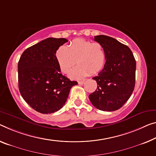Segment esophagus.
I'll list each match as a JSON object with an SVG mask.
<instances>
[{
	"mask_svg": "<svg viewBox=\"0 0 156 156\" xmlns=\"http://www.w3.org/2000/svg\"><path fill=\"white\" fill-rule=\"evenodd\" d=\"M85 83V81H78V83L80 85H82V84H83V83Z\"/></svg>",
	"mask_w": 156,
	"mask_h": 156,
	"instance_id": "obj_1",
	"label": "esophagus"
}]
</instances>
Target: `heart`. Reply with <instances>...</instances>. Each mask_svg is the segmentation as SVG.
<instances>
[{
	"mask_svg": "<svg viewBox=\"0 0 156 156\" xmlns=\"http://www.w3.org/2000/svg\"><path fill=\"white\" fill-rule=\"evenodd\" d=\"M56 59L59 68L64 74L69 73L73 80H81L90 75H95L102 70L107 60L104 46L98 42L78 39L72 42L69 47L61 46L56 51Z\"/></svg>",
	"mask_w": 156,
	"mask_h": 156,
	"instance_id": "b5f03b06",
	"label": "heart"
}]
</instances>
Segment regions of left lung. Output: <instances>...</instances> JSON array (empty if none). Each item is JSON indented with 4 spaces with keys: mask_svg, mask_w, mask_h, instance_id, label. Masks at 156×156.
Segmentation results:
<instances>
[{
    "mask_svg": "<svg viewBox=\"0 0 156 156\" xmlns=\"http://www.w3.org/2000/svg\"><path fill=\"white\" fill-rule=\"evenodd\" d=\"M93 40L104 46L107 60L102 71L93 77L98 87L89 100L98 109L113 112L123 107L133 92L136 61L130 48L113 37L100 35Z\"/></svg>",
    "mask_w": 156,
    "mask_h": 156,
    "instance_id": "1",
    "label": "left lung"
}]
</instances>
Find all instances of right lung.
<instances>
[{
	"label": "right lung",
	"mask_w": 156,
	"mask_h": 156,
	"mask_svg": "<svg viewBox=\"0 0 156 156\" xmlns=\"http://www.w3.org/2000/svg\"><path fill=\"white\" fill-rule=\"evenodd\" d=\"M68 42L49 37L26 49L18 63V82L21 96L33 109L51 114L63 107L73 86L77 84L61 74L56 51Z\"/></svg>",
	"instance_id": "add662e5"
}]
</instances>
